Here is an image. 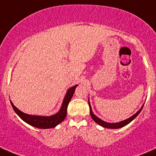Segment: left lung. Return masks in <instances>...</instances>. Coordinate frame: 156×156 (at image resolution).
<instances>
[{
    "instance_id": "1",
    "label": "left lung",
    "mask_w": 156,
    "mask_h": 156,
    "mask_svg": "<svg viewBox=\"0 0 156 156\" xmlns=\"http://www.w3.org/2000/svg\"><path fill=\"white\" fill-rule=\"evenodd\" d=\"M88 103H89V107H90V115H91V118L93 119V120L94 121V122H96V123L98 124L99 125H100V126L103 127H106V128H109V129H117V128H121V127H125V125H128L129 123H130V122H132V121L133 120V119H135V118L136 117V116L140 114V112H141V110H142V108H144V105H143L142 107L139 109V111H137V112L135 113L133 115H132L131 117H130L129 119H126V120H124L122 121V122H118V123H108V122H104V121L101 120L100 119H99L98 117H97V116L95 115L92 112V108H91V106H90V102L88 101Z\"/></svg>"
}]
</instances>
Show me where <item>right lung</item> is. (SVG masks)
<instances>
[{"label": "right lung", "instance_id": "obj_1", "mask_svg": "<svg viewBox=\"0 0 156 156\" xmlns=\"http://www.w3.org/2000/svg\"><path fill=\"white\" fill-rule=\"evenodd\" d=\"M77 86H78V84L69 88L68 90H67L66 94L65 97H64L61 108L57 113L51 116L31 115L26 114V113L23 112L20 109H18L14 106L13 103L10 101L11 106H12L15 112L20 116V119H23L25 122L31 125V126L41 129L53 128V127H55L56 125H59V123H61L65 119L67 114V107H68L69 102H70L71 99H72V96H73L74 92H75V90L77 87Z\"/></svg>", "mask_w": 156, "mask_h": 156}]
</instances>
